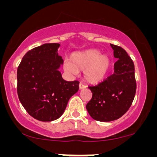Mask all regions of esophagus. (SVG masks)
<instances>
[{"label":"esophagus","instance_id":"esophagus-1","mask_svg":"<svg viewBox=\"0 0 157 157\" xmlns=\"http://www.w3.org/2000/svg\"><path fill=\"white\" fill-rule=\"evenodd\" d=\"M79 88H80V90H83V89L86 88V86L84 84H83V83H80L79 84Z\"/></svg>","mask_w":157,"mask_h":157}]
</instances>
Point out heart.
Segmentation results:
<instances>
[{"label": "heart", "instance_id": "obj_1", "mask_svg": "<svg viewBox=\"0 0 157 157\" xmlns=\"http://www.w3.org/2000/svg\"><path fill=\"white\" fill-rule=\"evenodd\" d=\"M111 67V58L101 55L97 49H88L75 52L71 56V63L65 62L64 68L70 74H75L83 71V78L90 83H98L105 78Z\"/></svg>", "mask_w": 157, "mask_h": 157}]
</instances>
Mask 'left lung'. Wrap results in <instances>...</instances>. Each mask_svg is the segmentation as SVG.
I'll return each mask as SVG.
<instances>
[{
	"label": "left lung",
	"mask_w": 157,
	"mask_h": 157,
	"mask_svg": "<svg viewBox=\"0 0 157 157\" xmlns=\"http://www.w3.org/2000/svg\"><path fill=\"white\" fill-rule=\"evenodd\" d=\"M114 57L113 74L96 86H89L93 96L86 108L93 119L112 121L121 118L131 107L137 84L134 64L124 48L111 44Z\"/></svg>",
	"instance_id": "obj_1"
}]
</instances>
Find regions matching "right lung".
<instances>
[{
	"mask_svg": "<svg viewBox=\"0 0 157 157\" xmlns=\"http://www.w3.org/2000/svg\"><path fill=\"white\" fill-rule=\"evenodd\" d=\"M60 44L47 43L31 49L17 68V94L26 112L41 121L62 115L70 98L79 90V82L66 81L59 69Z\"/></svg>",
	"mask_w": 157,
	"mask_h": 157,
	"instance_id": "add662e5",
	"label": "right lung"
}]
</instances>
